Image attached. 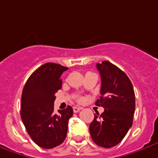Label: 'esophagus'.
Masks as SVG:
<instances>
[{
    "label": "esophagus",
    "mask_w": 158,
    "mask_h": 158,
    "mask_svg": "<svg viewBox=\"0 0 158 158\" xmlns=\"http://www.w3.org/2000/svg\"><path fill=\"white\" fill-rule=\"evenodd\" d=\"M80 109H81L80 107H78V106H74V107H73V111H74V112H79V110H80Z\"/></svg>",
    "instance_id": "obj_1"
}]
</instances>
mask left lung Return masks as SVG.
Wrapping results in <instances>:
<instances>
[{
	"instance_id": "left-lung-1",
	"label": "left lung",
	"mask_w": 158,
	"mask_h": 158,
	"mask_svg": "<svg viewBox=\"0 0 158 158\" xmlns=\"http://www.w3.org/2000/svg\"><path fill=\"white\" fill-rule=\"evenodd\" d=\"M96 66L101 77V97L96 106L105 110L101 115L97 111L89 130L96 144L111 148L123 140L132 125L135 93L130 79L118 66L107 60Z\"/></svg>"
}]
</instances>
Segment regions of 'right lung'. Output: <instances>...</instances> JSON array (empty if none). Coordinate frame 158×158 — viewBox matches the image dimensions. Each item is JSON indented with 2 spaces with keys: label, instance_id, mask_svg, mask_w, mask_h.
<instances>
[{
  "label": "right lung",
  "instance_id": "obj_1",
  "mask_svg": "<svg viewBox=\"0 0 158 158\" xmlns=\"http://www.w3.org/2000/svg\"><path fill=\"white\" fill-rule=\"evenodd\" d=\"M67 69L59 64L46 63L31 74L22 91L21 120L33 141L44 149L64 142L68 120L73 114L70 106L54 112L55 93L62 85L61 74Z\"/></svg>",
  "mask_w": 158,
  "mask_h": 158
}]
</instances>
